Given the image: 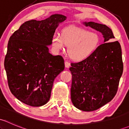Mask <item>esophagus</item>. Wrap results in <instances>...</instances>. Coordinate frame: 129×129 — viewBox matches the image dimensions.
<instances>
[{"mask_svg": "<svg viewBox=\"0 0 129 129\" xmlns=\"http://www.w3.org/2000/svg\"><path fill=\"white\" fill-rule=\"evenodd\" d=\"M70 66H71V63H70L69 62H67V61H66V62H65V67H66V68H69V67H70Z\"/></svg>", "mask_w": 129, "mask_h": 129, "instance_id": "1", "label": "esophagus"}]
</instances>
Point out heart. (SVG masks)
<instances>
[{"instance_id": "heart-1", "label": "heart", "mask_w": 129, "mask_h": 129, "mask_svg": "<svg viewBox=\"0 0 129 129\" xmlns=\"http://www.w3.org/2000/svg\"><path fill=\"white\" fill-rule=\"evenodd\" d=\"M100 38L95 32H90L85 28L68 27L59 34H54L52 45L57 51L63 50L68 46V54L71 59L81 61L90 56L99 46Z\"/></svg>"}]
</instances>
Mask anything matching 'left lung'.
I'll use <instances>...</instances> for the list:
<instances>
[{
    "instance_id": "1",
    "label": "left lung",
    "mask_w": 129,
    "mask_h": 129,
    "mask_svg": "<svg viewBox=\"0 0 129 129\" xmlns=\"http://www.w3.org/2000/svg\"><path fill=\"white\" fill-rule=\"evenodd\" d=\"M85 26L101 32L103 44L90 56L77 63H71L72 75L71 101L83 111H93L111 101L117 92L123 72L122 50L114 34L105 25L93 22H84Z\"/></svg>"
}]
</instances>
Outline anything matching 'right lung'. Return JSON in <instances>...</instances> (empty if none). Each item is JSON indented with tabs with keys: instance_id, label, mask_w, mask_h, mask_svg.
Instances as JSON below:
<instances>
[{
	"instance_id": "1",
	"label": "right lung",
	"mask_w": 129,
	"mask_h": 129,
	"mask_svg": "<svg viewBox=\"0 0 129 129\" xmlns=\"http://www.w3.org/2000/svg\"><path fill=\"white\" fill-rule=\"evenodd\" d=\"M54 14L42 20L25 22L9 39L4 67L10 92L23 103L40 107L47 103L54 79L64 69L60 55L48 46L59 23L66 19Z\"/></svg>"
}]
</instances>
